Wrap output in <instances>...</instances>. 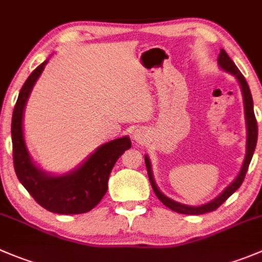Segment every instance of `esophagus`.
Returning <instances> with one entry per match:
<instances>
[{"instance_id": "34e87169", "label": "esophagus", "mask_w": 262, "mask_h": 262, "mask_svg": "<svg viewBox=\"0 0 262 262\" xmlns=\"http://www.w3.org/2000/svg\"><path fill=\"white\" fill-rule=\"evenodd\" d=\"M143 132L141 130V129H137L136 132H134V138L137 139V141H142L143 139Z\"/></svg>"}]
</instances>
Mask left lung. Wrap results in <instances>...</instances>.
<instances>
[{"mask_svg": "<svg viewBox=\"0 0 262 262\" xmlns=\"http://www.w3.org/2000/svg\"><path fill=\"white\" fill-rule=\"evenodd\" d=\"M217 62H219L220 68L224 69L225 72L230 73V74L235 75L237 79L239 80L241 87H242V92H243V100H245V111H246V120H247V130H248V136H247V152H246V157L245 161H243L242 169H241L239 174L238 177L235 178L234 182L227 187L224 189V192L216 197L214 201L209 202L206 205H202V206L199 207H192V206H185V205L179 204V202H175L172 200L167 199L166 195L162 194L161 192L157 188L156 183H155L154 177H152L151 172V165H149V160L148 157L144 156V162H146V167H147V172H148V178H149V183L152 185V189H154L155 194L157 195V199L162 202L166 207H169L170 210L172 211L180 212V214H185V215H201V214H206V212H211L214 210H216L217 207L222 206L228 199H229L230 195L241 187V184L243 183L246 177V172H247L248 166H250V162L252 160L253 152H255L256 148V143H257V121H256L255 118V113H253V101H252V95H251L250 87H248L247 82H246L245 77L242 75V73L239 72L237 67H235V63L233 62L232 58L228 56V53L225 52L224 50H220L219 53V58H217Z\"/></svg>", "mask_w": 262, "mask_h": 262, "instance_id": "left-lung-1", "label": "left lung"}]
</instances>
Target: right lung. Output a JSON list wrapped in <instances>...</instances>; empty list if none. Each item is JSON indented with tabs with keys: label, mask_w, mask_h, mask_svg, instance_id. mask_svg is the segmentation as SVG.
Instances as JSON below:
<instances>
[{
	"label": "right lung",
	"mask_w": 262,
	"mask_h": 262,
	"mask_svg": "<svg viewBox=\"0 0 262 262\" xmlns=\"http://www.w3.org/2000/svg\"><path fill=\"white\" fill-rule=\"evenodd\" d=\"M46 61L25 80L15 103L11 121L12 159L17 179L37 204L55 214H84L97 206L107 192L110 172L132 142L128 137L102 144L78 170L62 177H51L30 160L23 137V111Z\"/></svg>",
	"instance_id": "obj_1"
}]
</instances>
